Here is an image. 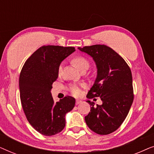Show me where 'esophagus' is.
Masks as SVG:
<instances>
[{"label": "esophagus", "instance_id": "esophagus-1", "mask_svg": "<svg viewBox=\"0 0 154 154\" xmlns=\"http://www.w3.org/2000/svg\"><path fill=\"white\" fill-rule=\"evenodd\" d=\"M82 101L80 100H75V104H79L80 103H81Z\"/></svg>", "mask_w": 154, "mask_h": 154}]
</instances>
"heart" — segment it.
I'll return each mask as SVG.
<instances>
[{"mask_svg":"<svg viewBox=\"0 0 154 154\" xmlns=\"http://www.w3.org/2000/svg\"><path fill=\"white\" fill-rule=\"evenodd\" d=\"M72 62L80 71L84 70V69H88L89 66V62L85 57L82 56H78L72 60ZM62 70V65L59 68V72ZM81 88L82 85H77V84H71L69 85V89L71 92V94L74 96H79L81 93Z\"/></svg>","mask_w":154,"mask_h":154,"instance_id":"b5f03b06","label":"heart"}]
</instances>
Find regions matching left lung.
Masks as SVG:
<instances>
[{
    "label": "left lung",
    "mask_w": 154,
    "mask_h": 154,
    "mask_svg": "<svg viewBox=\"0 0 154 154\" xmlns=\"http://www.w3.org/2000/svg\"><path fill=\"white\" fill-rule=\"evenodd\" d=\"M91 56L97 69L95 81L88 92L89 99L100 97L102 105L88 100L90 112L85 117V123L99 134L114 132L127 117L134 100L131 70L116 52L104 45L79 48Z\"/></svg>",
    "instance_id": "left-lung-1"
}]
</instances>
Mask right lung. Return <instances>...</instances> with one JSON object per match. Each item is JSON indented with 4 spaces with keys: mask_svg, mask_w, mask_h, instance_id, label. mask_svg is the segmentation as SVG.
Here are the masks:
<instances>
[{
    "mask_svg": "<svg viewBox=\"0 0 154 154\" xmlns=\"http://www.w3.org/2000/svg\"><path fill=\"white\" fill-rule=\"evenodd\" d=\"M73 47L44 45L31 54L20 75V100L29 123L43 135L52 136L65 127V116L75 106L66 96L54 102L50 90L58 78L61 62L75 51Z\"/></svg>",
    "mask_w": 154,
    "mask_h": 154,
    "instance_id": "add662e5",
    "label": "right lung"
}]
</instances>
